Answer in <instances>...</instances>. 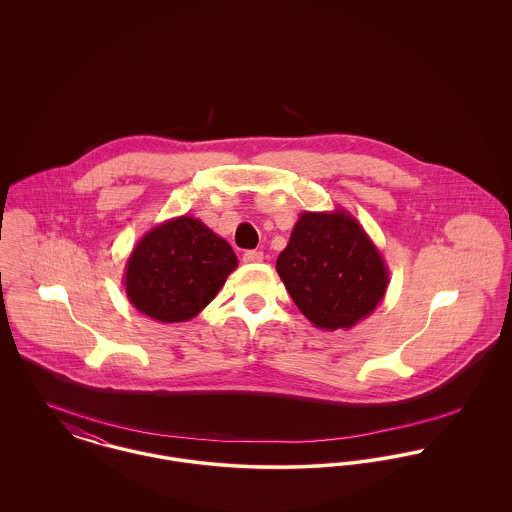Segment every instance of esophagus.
Listing matches in <instances>:
<instances>
[{
  "label": "esophagus",
  "instance_id": "1",
  "mask_svg": "<svg viewBox=\"0 0 512 512\" xmlns=\"http://www.w3.org/2000/svg\"><path fill=\"white\" fill-rule=\"evenodd\" d=\"M263 261V253L261 251H255V249H249L244 253V263H261Z\"/></svg>",
  "mask_w": 512,
  "mask_h": 512
}]
</instances>
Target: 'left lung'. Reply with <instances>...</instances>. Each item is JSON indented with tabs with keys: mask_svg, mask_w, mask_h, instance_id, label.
Instances as JSON below:
<instances>
[{
	"mask_svg": "<svg viewBox=\"0 0 512 512\" xmlns=\"http://www.w3.org/2000/svg\"><path fill=\"white\" fill-rule=\"evenodd\" d=\"M276 270L297 309L317 328H353L384 299L390 270L359 220L345 209L305 211Z\"/></svg>",
	"mask_w": 512,
	"mask_h": 512,
	"instance_id": "8db88e82",
	"label": "left lung"
}]
</instances>
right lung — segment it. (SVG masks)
Instances as JSON below:
<instances>
[{
    "label": "right lung",
    "mask_w": 512,
    "mask_h": 512,
    "mask_svg": "<svg viewBox=\"0 0 512 512\" xmlns=\"http://www.w3.org/2000/svg\"><path fill=\"white\" fill-rule=\"evenodd\" d=\"M238 257L226 240L194 217L153 226L132 249L124 268L130 303L159 322H186L219 293Z\"/></svg>",
    "instance_id": "1"
}]
</instances>
